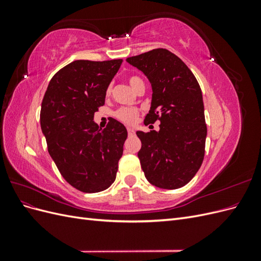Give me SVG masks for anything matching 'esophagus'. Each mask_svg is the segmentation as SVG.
Returning <instances> with one entry per match:
<instances>
[{"label": "esophagus", "instance_id": "obj_1", "mask_svg": "<svg viewBox=\"0 0 261 261\" xmlns=\"http://www.w3.org/2000/svg\"><path fill=\"white\" fill-rule=\"evenodd\" d=\"M127 133H128V136H134V135H135V130H134V129L130 128V127L127 128Z\"/></svg>", "mask_w": 261, "mask_h": 261}]
</instances>
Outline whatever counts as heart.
<instances>
[{"instance_id": "obj_1", "label": "heart", "mask_w": 261, "mask_h": 261, "mask_svg": "<svg viewBox=\"0 0 261 261\" xmlns=\"http://www.w3.org/2000/svg\"><path fill=\"white\" fill-rule=\"evenodd\" d=\"M128 83L134 90H137L140 86L144 85L143 80L138 76H130L128 77ZM145 86V85H144ZM111 92V86L108 87L107 93ZM114 115L118 120L126 123V124H134L137 121V117L139 115V110L137 108H121L116 110Z\"/></svg>"}]
</instances>
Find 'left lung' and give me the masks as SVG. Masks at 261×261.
I'll list each match as a JSON object with an SVG mask.
<instances>
[{
  "label": "left lung",
  "mask_w": 261,
  "mask_h": 261,
  "mask_svg": "<svg viewBox=\"0 0 261 261\" xmlns=\"http://www.w3.org/2000/svg\"><path fill=\"white\" fill-rule=\"evenodd\" d=\"M152 87L145 125L159 120L160 130L137 132L141 169L149 183L164 189L183 187L203 161L207 125L200 86L174 53L154 49L126 59Z\"/></svg>",
  "instance_id": "obj_1"
}]
</instances>
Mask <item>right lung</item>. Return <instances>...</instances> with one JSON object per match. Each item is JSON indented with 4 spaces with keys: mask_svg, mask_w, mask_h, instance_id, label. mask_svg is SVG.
Wrapping results in <instances>:
<instances>
[{
    "mask_svg": "<svg viewBox=\"0 0 261 261\" xmlns=\"http://www.w3.org/2000/svg\"><path fill=\"white\" fill-rule=\"evenodd\" d=\"M123 60H78L61 68L49 83L40 111L48 151L61 175L84 193L112 185L127 130L111 118L105 129L93 122Z\"/></svg>",
    "mask_w": 261,
    "mask_h": 261,
    "instance_id": "1",
    "label": "right lung"
}]
</instances>
